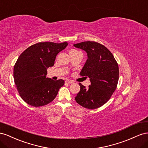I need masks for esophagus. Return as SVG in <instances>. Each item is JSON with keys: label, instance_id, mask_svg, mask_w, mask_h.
I'll list each match as a JSON object with an SVG mask.
<instances>
[{"label": "esophagus", "instance_id": "esophagus-1", "mask_svg": "<svg viewBox=\"0 0 148 148\" xmlns=\"http://www.w3.org/2000/svg\"><path fill=\"white\" fill-rule=\"evenodd\" d=\"M66 82L67 84H72V83L74 82V81H72V80H70V79H67V80H66Z\"/></svg>", "mask_w": 148, "mask_h": 148}]
</instances>
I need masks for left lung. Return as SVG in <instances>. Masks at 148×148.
Returning <instances> with one entry per match:
<instances>
[{"instance_id": "left-lung-1", "label": "left lung", "mask_w": 148, "mask_h": 148, "mask_svg": "<svg viewBox=\"0 0 148 148\" xmlns=\"http://www.w3.org/2000/svg\"><path fill=\"white\" fill-rule=\"evenodd\" d=\"M74 46L87 54L88 58L80 74L88 77L90 81V86L87 88L79 83L81 89L75 100L88 109L100 107L116 89L119 78V65L112 53L99 43L84 41Z\"/></svg>"}]
</instances>
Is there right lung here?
Listing matches in <instances>:
<instances>
[{"instance_id":"right-lung-1","label":"right lung","mask_w":148,"mask_h":148,"mask_svg":"<svg viewBox=\"0 0 148 148\" xmlns=\"http://www.w3.org/2000/svg\"><path fill=\"white\" fill-rule=\"evenodd\" d=\"M67 45L66 41L41 42L29 46L20 54L14 66V77L19 94L25 102L38 107L55 99L64 81L46 77L47 69L54 66L57 54Z\"/></svg>"}]
</instances>
